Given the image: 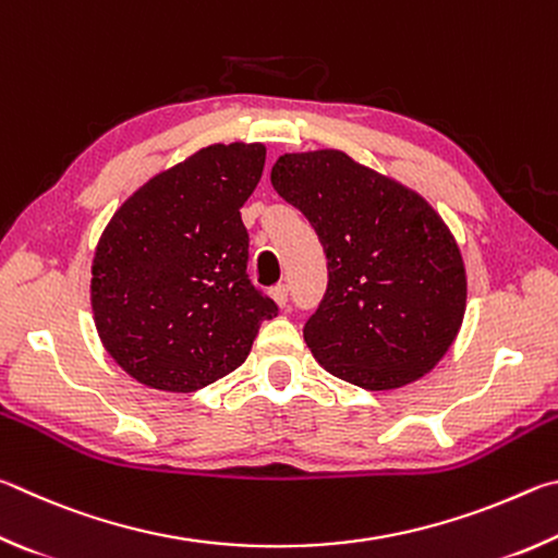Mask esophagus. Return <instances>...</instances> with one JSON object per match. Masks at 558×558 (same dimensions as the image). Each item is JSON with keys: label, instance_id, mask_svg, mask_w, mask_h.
Listing matches in <instances>:
<instances>
[{"label": "esophagus", "instance_id": "34e87169", "mask_svg": "<svg viewBox=\"0 0 558 558\" xmlns=\"http://www.w3.org/2000/svg\"><path fill=\"white\" fill-rule=\"evenodd\" d=\"M269 296L274 299V304H277L279 308H284V306H287V296H289V289H287V284H277V287H271Z\"/></svg>", "mask_w": 558, "mask_h": 558}]
</instances>
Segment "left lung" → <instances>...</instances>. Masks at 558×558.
I'll use <instances>...</instances> for the list:
<instances>
[{"label": "left lung", "instance_id": "obj_1", "mask_svg": "<svg viewBox=\"0 0 558 558\" xmlns=\"http://www.w3.org/2000/svg\"><path fill=\"white\" fill-rule=\"evenodd\" d=\"M271 185L306 215L328 289L304 340L330 375L373 392L432 373L463 326V254L416 191L338 149L281 154Z\"/></svg>", "mask_w": 558, "mask_h": 558}]
</instances>
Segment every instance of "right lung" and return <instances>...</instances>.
<instances>
[{"label": "right lung", "instance_id": "1", "mask_svg": "<svg viewBox=\"0 0 558 558\" xmlns=\"http://www.w3.org/2000/svg\"><path fill=\"white\" fill-rule=\"evenodd\" d=\"M267 146L210 144L151 175L120 208L93 254L90 306L102 348L161 392H195L247 360L277 304L247 279L240 208Z\"/></svg>", "mask_w": 558, "mask_h": 558}]
</instances>
